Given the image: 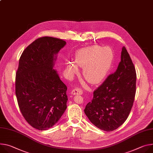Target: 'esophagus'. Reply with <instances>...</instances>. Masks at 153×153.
<instances>
[{
    "mask_svg": "<svg viewBox=\"0 0 153 153\" xmlns=\"http://www.w3.org/2000/svg\"><path fill=\"white\" fill-rule=\"evenodd\" d=\"M83 93L82 90L79 88H75L71 91V94L73 95L76 94H82Z\"/></svg>",
    "mask_w": 153,
    "mask_h": 153,
    "instance_id": "obj_1",
    "label": "esophagus"
}]
</instances>
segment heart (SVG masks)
<instances>
[{"instance_id": "obj_1", "label": "heart", "mask_w": 153, "mask_h": 153, "mask_svg": "<svg viewBox=\"0 0 153 153\" xmlns=\"http://www.w3.org/2000/svg\"><path fill=\"white\" fill-rule=\"evenodd\" d=\"M114 60V53L112 48L93 45L77 51L75 63L84 68L83 76L88 82L98 84L107 77L112 67ZM76 65L72 62H67V69L71 74L77 73L78 68Z\"/></svg>"}]
</instances>
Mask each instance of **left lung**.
<instances>
[{
    "label": "left lung",
    "mask_w": 153,
    "mask_h": 153,
    "mask_svg": "<svg viewBox=\"0 0 153 153\" xmlns=\"http://www.w3.org/2000/svg\"><path fill=\"white\" fill-rule=\"evenodd\" d=\"M136 71L126 48H122L121 62L116 71L93 92V98L84 112L99 129H117L128 118L136 91Z\"/></svg>",
    "instance_id": "obj_1"
}]
</instances>
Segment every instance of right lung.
Segmentation results:
<instances>
[{
  "instance_id": "obj_1",
  "label": "right lung",
  "mask_w": 153,
  "mask_h": 153,
  "mask_svg": "<svg viewBox=\"0 0 153 153\" xmlns=\"http://www.w3.org/2000/svg\"><path fill=\"white\" fill-rule=\"evenodd\" d=\"M66 43L59 38H39L19 59L15 82L18 105L27 122L38 130L52 127L67 108V87L53 68Z\"/></svg>"
}]
</instances>
